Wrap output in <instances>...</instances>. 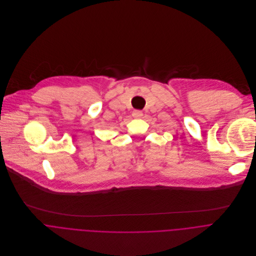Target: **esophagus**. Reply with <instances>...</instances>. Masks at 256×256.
<instances>
[{
  "label": "esophagus",
  "mask_w": 256,
  "mask_h": 256,
  "mask_svg": "<svg viewBox=\"0 0 256 256\" xmlns=\"http://www.w3.org/2000/svg\"><path fill=\"white\" fill-rule=\"evenodd\" d=\"M132 116H133L134 118H140V117L143 116V113H142L140 110H135V111H133Z\"/></svg>",
  "instance_id": "obj_1"
}]
</instances>
